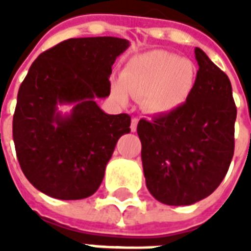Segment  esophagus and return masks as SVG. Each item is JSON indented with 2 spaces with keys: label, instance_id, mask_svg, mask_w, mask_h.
Returning <instances> with one entry per match:
<instances>
[{
  "label": "esophagus",
  "instance_id": "1",
  "mask_svg": "<svg viewBox=\"0 0 251 251\" xmlns=\"http://www.w3.org/2000/svg\"><path fill=\"white\" fill-rule=\"evenodd\" d=\"M137 125H138V118H136V117H133V118H131V124H130L131 131H136L137 130Z\"/></svg>",
  "mask_w": 251,
  "mask_h": 251
}]
</instances>
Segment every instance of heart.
<instances>
[{"label":"heart","mask_w":251,"mask_h":251,"mask_svg":"<svg viewBox=\"0 0 251 251\" xmlns=\"http://www.w3.org/2000/svg\"><path fill=\"white\" fill-rule=\"evenodd\" d=\"M198 70L191 60L167 51H151L133 57L113 84L117 99L129 94L144 97V106L154 114H169L184 106L194 93Z\"/></svg>","instance_id":"b5f03b06"}]
</instances>
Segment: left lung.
I'll use <instances>...</instances> for the list:
<instances>
[{
	"instance_id": "obj_1",
	"label": "left lung",
	"mask_w": 251,
	"mask_h": 251,
	"mask_svg": "<svg viewBox=\"0 0 251 251\" xmlns=\"http://www.w3.org/2000/svg\"><path fill=\"white\" fill-rule=\"evenodd\" d=\"M199 66L188 102L137 125L147 187L168 205H189L210 196L234 156L237 107L230 79L195 48Z\"/></svg>"
}]
</instances>
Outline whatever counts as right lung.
<instances>
[{
  "instance_id": "1",
  "label": "right lung",
  "mask_w": 251,
  "mask_h": 251,
  "mask_svg": "<svg viewBox=\"0 0 251 251\" xmlns=\"http://www.w3.org/2000/svg\"><path fill=\"white\" fill-rule=\"evenodd\" d=\"M130 43L118 37L68 39L43 52L21 83L13 115L20 167L51 198L79 200L97 192L130 115L106 114L111 67ZM59 104H72L62 115Z\"/></svg>"
}]
</instances>
